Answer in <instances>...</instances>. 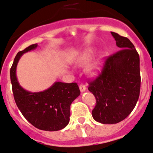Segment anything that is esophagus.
Masks as SVG:
<instances>
[{
	"label": "esophagus",
	"mask_w": 153,
	"mask_h": 153,
	"mask_svg": "<svg viewBox=\"0 0 153 153\" xmlns=\"http://www.w3.org/2000/svg\"><path fill=\"white\" fill-rule=\"evenodd\" d=\"M79 89H80V91L82 92H85V91H86V86H85V85H84V84H79Z\"/></svg>",
	"instance_id": "34e87169"
}]
</instances>
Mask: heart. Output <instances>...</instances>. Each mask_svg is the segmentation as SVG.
<instances>
[{"label":"heart","mask_w":153,"mask_h":153,"mask_svg":"<svg viewBox=\"0 0 153 153\" xmlns=\"http://www.w3.org/2000/svg\"><path fill=\"white\" fill-rule=\"evenodd\" d=\"M92 56H93V53H92V51H86V52L83 53V54L80 56V57H79V59L77 60L76 64L79 66L85 65V64H88V63L92 60ZM100 70H101V63L100 61H96V62L94 63L93 64H92V65L89 67V69H88V73H89L91 76H96L99 74Z\"/></svg>","instance_id":"obj_1"}]
</instances>
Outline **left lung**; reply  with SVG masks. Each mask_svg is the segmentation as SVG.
<instances>
[{"label":"left lung","mask_w":153,"mask_h":153,"mask_svg":"<svg viewBox=\"0 0 153 153\" xmlns=\"http://www.w3.org/2000/svg\"><path fill=\"white\" fill-rule=\"evenodd\" d=\"M120 51L108 56L99 75L89 82V92L96 104L94 120L102 124H117L136 106L140 92V56L127 38L111 32Z\"/></svg>","instance_id":"obj_1"}]
</instances>
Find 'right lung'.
<instances>
[{"label": "right lung", "instance_id": "obj_1", "mask_svg": "<svg viewBox=\"0 0 153 153\" xmlns=\"http://www.w3.org/2000/svg\"><path fill=\"white\" fill-rule=\"evenodd\" d=\"M31 45L17 53L10 68V80L13 97L25 118L39 130L57 131L64 128L70 121V107L80 94L76 82H56L43 92H31L19 86L16 75L18 61L24 53L36 48Z\"/></svg>", "mask_w": 153, "mask_h": 153}]
</instances>
